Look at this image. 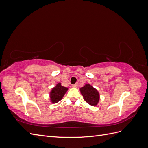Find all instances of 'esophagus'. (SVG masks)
<instances>
[{
  "mask_svg": "<svg viewBox=\"0 0 148 148\" xmlns=\"http://www.w3.org/2000/svg\"><path fill=\"white\" fill-rule=\"evenodd\" d=\"M71 87H72V88H77L78 87V84H72V86H71Z\"/></svg>",
  "mask_w": 148,
  "mask_h": 148,
  "instance_id": "1",
  "label": "esophagus"
}]
</instances>
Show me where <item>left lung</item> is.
<instances>
[{
    "label": "left lung",
    "mask_w": 148,
    "mask_h": 148,
    "mask_svg": "<svg viewBox=\"0 0 148 148\" xmlns=\"http://www.w3.org/2000/svg\"><path fill=\"white\" fill-rule=\"evenodd\" d=\"M80 92L83 96L84 100L89 105L95 106L98 104L100 98L99 93L91 85L86 84L83 87L80 88Z\"/></svg>",
    "instance_id": "1"
}]
</instances>
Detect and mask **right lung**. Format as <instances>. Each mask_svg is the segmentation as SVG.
<instances>
[{
    "label": "right lung",
    "mask_w": 148,
    "mask_h": 148,
    "mask_svg": "<svg viewBox=\"0 0 148 148\" xmlns=\"http://www.w3.org/2000/svg\"><path fill=\"white\" fill-rule=\"evenodd\" d=\"M68 88L62 86L61 83L57 84L56 86L53 88L50 92L51 101L52 103H57L63 98Z\"/></svg>",
    "instance_id": "obj_1"
}]
</instances>
